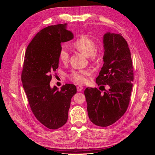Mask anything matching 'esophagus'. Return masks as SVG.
<instances>
[{
	"instance_id": "1",
	"label": "esophagus",
	"mask_w": 155,
	"mask_h": 155,
	"mask_svg": "<svg viewBox=\"0 0 155 155\" xmlns=\"http://www.w3.org/2000/svg\"><path fill=\"white\" fill-rule=\"evenodd\" d=\"M83 89V87L82 86H78V87H77V90H78V92L82 91Z\"/></svg>"
}]
</instances>
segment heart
I'll return each instance as SVG.
<instances>
[{
  "label": "heart",
  "instance_id": "b5f03b06",
  "mask_svg": "<svg viewBox=\"0 0 155 155\" xmlns=\"http://www.w3.org/2000/svg\"><path fill=\"white\" fill-rule=\"evenodd\" d=\"M73 46L79 51L85 55L89 57L94 61L98 57V53L96 49V44L94 40L88 36H81L74 42ZM69 55L67 48L63 46L59 52V59L62 63H66L68 60ZM90 72L87 70H73L70 74L69 78L78 84H84L87 81V76Z\"/></svg>",
  "mask_w": 155,
  "mask_h": 155
}]
</instances>
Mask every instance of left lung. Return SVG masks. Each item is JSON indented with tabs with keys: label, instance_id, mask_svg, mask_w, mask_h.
Listing matches in <instances>:
<instances>
[{
	"label": "left lung",
	"instance_id": "1",
	"mask_svg": "<svg viewBox=\"0 0 155 155\" xmlns=\"http://www.w3.org/2000/svg\"><path fill=\"white\" fill-rule=\"evenodd\" d=\"M104 65L96 79L98 86L108 85L104 94L96 88H87L84 94L89 119L96 125L115 123L127 109L134 79L130 51L121 34L108 32L104 36Z\"/></svg>",
	"mask_w": 155,
	"mask_h": 155
}]
</instances>
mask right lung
<instances>
[{
    "label": "right lung",
    "mask_w": 155,
    "mask_h": 155,
    "mask_svg": "<svg viewBox=\"0 0 155 155\" xmlns=\"http://www.w3.org/2000/svg\"><path fill=\"white\" fill-rule=\"evenodd\" d=\"M73 38L67 24L49 26L37 33L25 53L21 74L23 88L33 114L50 129L67 123L70 101L77 92L73 84H65L61 90L50 86L51 74L59 67L61 44Z\"/></svg>",
    "instance_id": "add662e5"
}]
</instances>
